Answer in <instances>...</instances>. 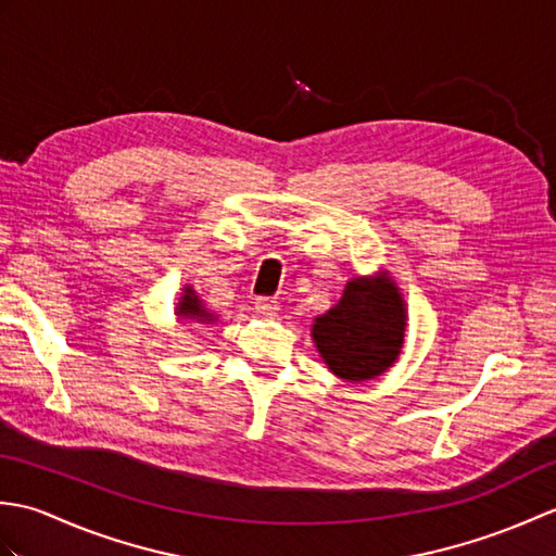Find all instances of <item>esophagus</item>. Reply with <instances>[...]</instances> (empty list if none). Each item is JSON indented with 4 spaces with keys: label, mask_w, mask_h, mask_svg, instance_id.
Returning <instances> with one entry per match:
<instances>
[{
    "label": "esophagus",
    "mask_w": 556,
    "mask_h": 556,
    "mask_svg": "<svg viewBox=\"0 0 556 556\" xmlns=\"http://www.w3.org/2000/svg\"><path fill=\"white\" fill-rule=\"evenodd\" d=\"M255 311L263 313V315H277L279 311V303L275 299H267V296H260L255 299Z\"/></svg>",
    "instance_id": "34e87169"
}]
</instances>
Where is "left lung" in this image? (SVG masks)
<instances>
[{
	"instance_id": "8db88e82",
	"label": "left lung",
	"mask_w": 556,
	"mask_h": 556,
	"mask_svg": "<svg viewBox=\"0 0 556 556\" xmlns=\"http://www.w3.org/2000/svg\"><path fill=\"white\" fill-rule=\"evenodd\" d=\"M408 311L389 269L351 277L339 303L313 317L311 337L325 365L344 382L384 375L404 349Z\"/></svg>"
}]
</instances>
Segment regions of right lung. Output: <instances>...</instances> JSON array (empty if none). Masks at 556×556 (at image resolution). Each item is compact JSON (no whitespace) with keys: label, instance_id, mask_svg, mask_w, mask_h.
Listing matches in <instances>:
<instances>
[{"label":"right lung","instance_id":"1","mask_svg":"<svg viewBox=\"0 0 556 556\" xmlns=\"http://www.w3.org/2000/svg\"><path fill=\"white\" fill-rule=\"evenodd\" d=\"M176 317H179V323L186 320V323H200V325H215L217 323V315L205 308L203 299L198 296V291L186 285L181 289V296H179V303H176L174 308Z\"/></svg>","mask_w":556,"mask_h":556}]
</instances>
